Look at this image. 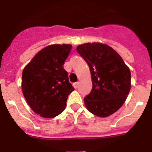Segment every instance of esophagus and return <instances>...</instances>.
I'll return each instance as SVG.
<instances>
[{
    "instance_id": "obj_1",
    "label": "esophagus",
    "mask_w": 152,
    "mask_h": 152,
    "mask_svg": "<svg viewBox=\"0 0 152 152\" xmlns=\"http://www.w3.org/2000/svg\"><path fill=\"white\" fill-rule=\"evenodd\" d=\"M73 87H75V88H77L78 85H79V82H75V83L73 84Z\"/></svg>"
}]
</instances>
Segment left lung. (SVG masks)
I'll return each mask as SVG.
<instances>
[{
  "mask_svg": "<svg viewBox=\"0 0 152 152\" xmlns=\"http://www.w3.org/2000/svg\"><path fill=\"white\" fill-rule=\"evenodd\" d=\"M76 50L90 67L93 87L85 97L87 110L107 117L124 104L131 87V73L121 56L106 44L85 43Z\"/></svg>",
  "mask_w": 152,
  "mask_h": 152,
  "instance_id": "1",
  "label": "left lung"
}]
</instances>
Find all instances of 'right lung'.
Wrapping results in <instances>:
<instances>
[{
  "mask_svg": "<svg viewBox=\"0 0 152 152\" xmlns=\"http://www.w3.org/2000/svg\"><path fill=\"white\" fill-rule=\"evenodd\" d=\"M71 48L67 44L48 45L38 52L23 71L24 97L32 110L45 118L62 113L68 96L74 90L63 67Z\"/></svg>",
  "mask_w": 152,
  "mask_h": 152,
  "instance_id": "1",
  "label": "right lung"
}]
</instances>
